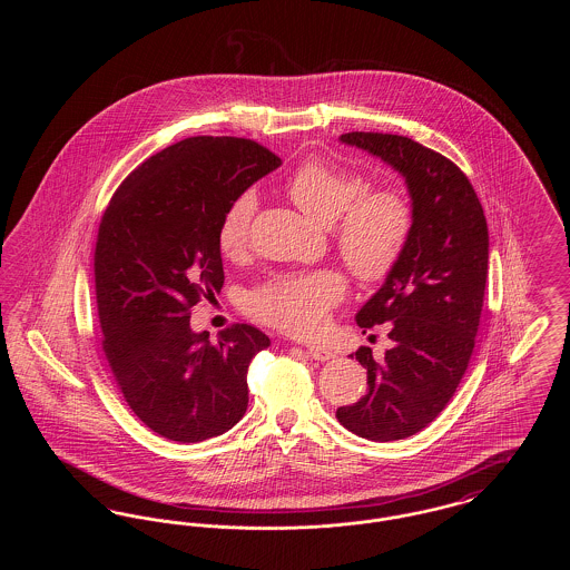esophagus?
<instances>
[{
    "label": "esophagus",
    "instance_id": "obj_1",
    "mask_svg": "<svg viewBox=\"0 0 570 570\" xmlns=\"http://www.w3.org/2000/svg\"><path fill=\"white\" fill-rule=\"evenodd\" d=\"M305 351H307V354H309L312 358H316V361H328V358H333V356H335L331 348L321 346V344H307V346H305Z\"/></svg>",
    "mask_w": 570,
    "mask_h": 570
}]
</instances>
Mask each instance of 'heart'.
<instances>
[{
	"label": "heart",
	"mask_w": 570,
	"mask_h": 570,
	"mask_svg": "<svg viewBox=\"0 0 570 570\" xmlns=\"http://www.w3.org/2000/svg\"><path fill=\"white\" fill-rule=\"evenodd\" d=\"M286 194L303 214L333 224L344 263L363 282H380L393 272L406 249L412 209L395 188L365 191L354 170L318 158L298 164L286 181ZM256 196H237L217 226V247L226 258L245 252ZM346 293V277L335 269L277 275L252 298V314L293 335H309L325 325L328 312Z\"/></svg>",
	"instance_id": "obj_1"
}]
</instances>
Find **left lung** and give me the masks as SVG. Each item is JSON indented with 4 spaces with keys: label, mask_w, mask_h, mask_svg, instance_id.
<instances>
[{
    "label": "left lung",
    "mask_w": 570,
    "mask_h": 570,
    "mask_svg": "<svg viewBox=\"0 0 570 570\" xmlns=\"http://www.w3.org/2000/svg\"><path fill=\"white\" fill-rule=\"evenodd\" d=\"M340 140L397 170L410 196L406 249L354 316L363 333L386 326L393 346L382 361L365 346L354 353L370 389L335 414L348 432L391 442L428 428L468 370L488 282V219L468 177L421 142L380 132Z\"/></svg>",
    "instance_id": "8db88e82"
}]
</instances>
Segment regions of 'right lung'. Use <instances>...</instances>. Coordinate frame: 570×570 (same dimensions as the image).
<instances>
[{
    "label": "right lung",
    "mask_w": 570,
    "mask_h": 570,
    "mask_svg": "<svg viewBox=\"0 0 570 570\" xmlns=\"http://www.w3.org/2000/svg\"><path fill=\"white\" fill-rule=\"evenodd\" d=\"M282 160L254 140L194 136L140 164L115 191L96 242L102 348L128 406L156 434L203 442L247 407V367L269 337L235 325L209 340L190 309L224 284L217 226Z\"/></svg>",
    "instance_id": "right-lung-1"
}]
</instances>
